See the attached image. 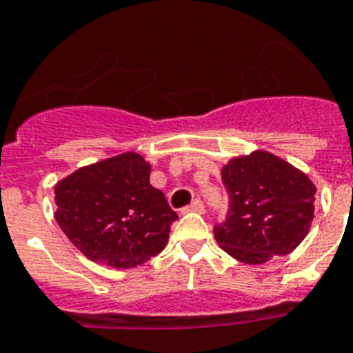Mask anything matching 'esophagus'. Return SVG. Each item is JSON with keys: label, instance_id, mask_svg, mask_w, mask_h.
<instances>
[{"label": "esophagus", "instance_id": "esophagus-1", "mask_svg": "<svg viewBox=\"0 0 353 353\" xmlns=\"http://www.w3.org/2000/svg\"><path fill=\"white\" fill-rule=\"evenodd\" d=\"M181 212H183V214H185V212H199V214H201V212H205L203 201H201V199H194L192 203L188 205V207H185Z\"/></svg>", "mask_w": 353, "mask_h": 353}]
</instances>
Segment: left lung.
Returning a JSON list of instances; mask_svg holds the SVG:
<instances>
[{
	"label": "left lung",
	"mask_w": 353,
	"mask_h": 353,
	"mask_svg": "<svg viewBox=\"0 0 353 353\" xmlns=\"http://www.w3.org/2000/svg\"><path fill=\"white\" fill-rule=\"evenodd\" d=\"M227 218L214 227L216 241L243 263H265L288 254L306 238L317 188L304 172L258 150L223 166Z\"/></svg>",
	"instance_id": "obj_1"
}]
</instances>
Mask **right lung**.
I'll use <instances>...</instances> for the list:
<instances>
[{"mask_svg":"<svg viewBox=\"0 0 353 353\" xmlns=\"http://www.w3.org/2000/svg\"><path fill=\"white\" fill-rule=\"evenodd\" d=\"M150 170L141 155L126 152L57 183L54 218L82 254L124 269L165 249L177 214L150 185Z\"/></svg>","mask_w":353,"mask_h":353,"instance_id":"1","label":"right lung"}]
</instances>
